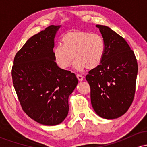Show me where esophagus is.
<instances>
[{
    "label": "esophagus",
    "instance_id": "34e87169",
    "mask_svg": "<svg viewBox=\"0 0 147 147\" xmlns=\"http://www.w3.org/2000/svg\"><path fill=\"white\" fill-rule=\"evenodd\" d=\"M76 76H77V79H78L79 81H82L84 79V77L82 75H79V74H77V75H76Z\"/></svg>",
    "mask_w": 147,
    "mask_h": 147
}]
</instances>
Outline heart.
<instances>
[{
  "instance_id": "1",
  "label": "heart",
  "mask_w": 147,
  "mask_h": 147,
  "mask_svg": "<svg viewBox=\"0 0 147 147\" xmlns=\"http://www.w3.org/2000/svg\"><path fill=\"white\" fill-rule=\"evenodd\" d=\"M62 45L53 50L54 59L59 68L66 69L75 57V68L82 70L95 68L101 63L105 53V42L98 34L82 30H72L63 34Z\"/></svg>"
}]
</instances>
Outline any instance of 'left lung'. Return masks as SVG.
I'll use <instances>...</instances> for the list:
<instances>
[{"mask_svg": "<svg viewBox=\"0 0 147 147\" xmlns=\"http://www.w3.org/2000/svg\"><path fill=\"white\" fill-rule=\"evenodd\" d=\"M105 42L104 58L86 76L96 113L113 119L129 110L136 93L138 62L124 38L109 27L97 25Z\"/></svg>", "mask_w": 147, "mask_h": 147, "instance_id": "8db88e82", "label": "left lung"}]
</instances>
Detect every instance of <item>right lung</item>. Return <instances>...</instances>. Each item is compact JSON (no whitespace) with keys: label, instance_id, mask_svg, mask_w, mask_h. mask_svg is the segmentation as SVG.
I'll use <instances>...</instances> for the list:
<instances>
[{"label":"right lung","instance_id":"right-lung-1","mask_svg":"<svg viewBox=\"0 0 147 147\" xmlns=\"http://www.w3.org/2000/svg\"><path fill=\"white\" fill-rule=\"evenodd\" d=\"M59 25H50L34 35L16 54L11 68L15 91L24 112L38 123L60 124L68 115V97L78 80L57 66L54 38Z\"/></svg>","mask_w":147,"mask_h":147}]
</instances>
